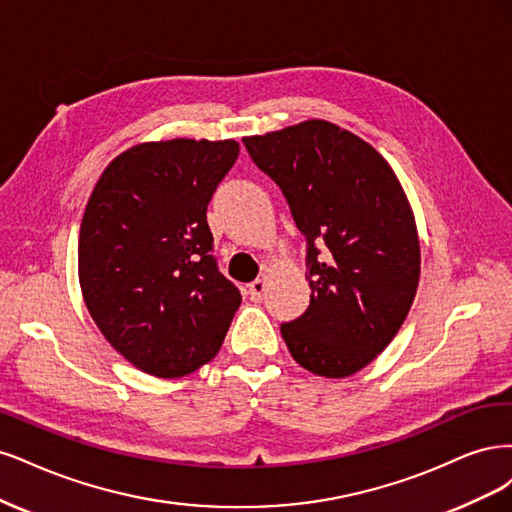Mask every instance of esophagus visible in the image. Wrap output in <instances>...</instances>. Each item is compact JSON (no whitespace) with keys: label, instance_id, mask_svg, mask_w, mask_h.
I'll use <instances>...</instances> for the list:
<instances>
[{"label":"esophagus","instance_id":"obj_1","mask_svg":"<svg viewBox=\"0 0 512 512\" xmlns=\"http://www.w3.org/2000/svg\"><path fill=\"white\" fill-rule=\"evenodd\" d=\"M266 289H268V283L263 278H257V280H253V283L246 287V295H249V298L253 300V302H257V300H261L263 298V293H266Z\"/></svg>","mask_w":512,"mask_h":512}]
</instances>
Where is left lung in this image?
I'll return each instance as SVG.
<instances>
[{"label": "left lung", "mask_w": 512, "mask_h": 512, "mask_svg": "<svg viewBox=\"0 0 512 512\" xmlns=\"http://www.w3.org/2000/svg\"><path fill=\"white\" fill-rule=\"evenodd\" d=\"M242 142L306 238L310 304L280 334L312 374L351 376L385 351L417 293L421 251L400 180L368 142L319 119Z\"/></svg>", "instance_id": "8db88e82"}]
</instances>
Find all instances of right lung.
I'll return each instance as SVG.
<instances>
[{
  "instance_id": "1",
  "label": "right lung",
  "mask_w": 512,
  "mask_h": 512,
  "mask_svg": "<svg viewBox=\"0 0 512 512\" xmlns=\"http://www.w3.org/2000/svg\"><path fill=\"white\" fill-rule=\"evenodd\" d=\"M236 140L144 142L110 161L78 238L82 298L129 364L185 376L219 353L242 302L212 255L206 210Z\"/></svg>"
}]
</instances>
